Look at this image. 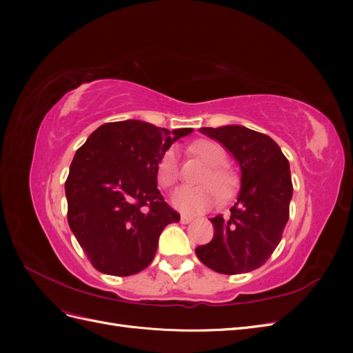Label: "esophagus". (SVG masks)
<instances>
[{"mask_svg": "<svg viewBox=\"0 0 353 353\" xmlns=\"http://www.w3.org/2000/svg\"><path fill=\"white\" fill-rule=\"evenodd\" d=\"M191 221H193V216H190V215H181V222H183V223H190Z\"/></svg>", "mask_w": 353, "mask_h": 353, "instance_id": "esophagus-1", "label": "esophagus"}]
</instances>
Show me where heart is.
Listing matches in <instances>:
<instances>
[{"label":"heart","instance_id":"1","mask_svg":"<svg viewBox=\"0 0 353 353\" xmlns=\"http://www.w3.org/2000/svg\"><path fill=\"white\" fill-rule=\"evenodd\" d=\"M194 152L209 165V169L199 178V187H183L174 194V206L184 213H201L210 209L218 196L225 199L236 185V175L231 169L223 166L227 156L219 144L201 141L194 145ZM157 178L166 188L176 184L179 179V160L175 150H168L160 159Z\"/></svg>","mask_w":353,"mask_h":353}]
</instances>
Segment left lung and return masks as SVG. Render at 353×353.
<instances>
[{
	"label": "left lung",
	"instance_id": "obj_1",
	"mask_svg": "<svg viewBox=\"0 0 353 353\" xmlns=\"http://www.w3.org/2000/svg\"><path fill=\"white\" fill-rule=\"evenodd\" d=\"M237 160L241 187L231 215L210 222L215 234L197 258L219 274H244L268 261L281 241L293 194L290 165L271 137L240 125L200 128Z\"/></svg>",
	"mask_w": 353,
	"mask_h": 353
}]
</instances>
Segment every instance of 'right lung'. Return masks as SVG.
<instances>
[{"mask_svg":"<svg viewBox=\"0 0 353 353\" xmlns=\"http://www.w3.org/2000/svg\"><path fill=\"white\" fill-rule=\"evenodd\" d=\"M191 132L110 122L78 148L65 184L68 222L95 270L128 276L152 263L163 228L179 221L157 188L159 162Z\"/></svg>","mask_w":353,"mask_h":353,"instance_id":"right-lung-1","label":"right lung"}]
</instances>
